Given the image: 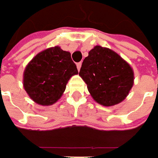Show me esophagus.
Listing matches in <instances>:
<instances>
[{
  "label": "esophagus",
  "mask_w": 158,
  "mask_h": 158,
  "mask_svg": "<svg viewBox=\"0 0 158 158\" xmlns=\"http://www.w3.org/2000/svg\"><path fill=\"white\" fill-rule=\"evenodd\" d=\"M77 70H80V69H81V62H80V63H77Z\"/></svg>",
  "instance_id": "34e87169"
}]
</instances>
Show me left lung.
Here are the masks:
<instances>
[{"label":"left lung","instance_id":"obj_1","mask_svg":"<svg viewBox=\"0 0 158 158\" xmlns=\"http://www.w3.org/2000/svg\"><path fill=\"white\" fill-rule=\"evenodd\" d=\"M80 77L97 103L112 106L122 102L134 85V71L119 54L95 46L82 62Z\"/></svg>","mask_w":158,"mask_h":158}]
</instances>
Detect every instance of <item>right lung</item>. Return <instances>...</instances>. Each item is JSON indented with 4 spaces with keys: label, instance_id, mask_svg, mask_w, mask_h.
<instances>
[{
    "label": "right lung",
    "instance_id": "1",
    "mask_svg": "<svg viewBox=\"0 0 158 158\" xmlns=\"http://www.w3.org/2000/svg\"><path fill=\"white\" fill-rule=\"evenodd\" d=\"M77 74L70 52L53 47L39 52L28 64L23 72V88L35 103L51 106L60 99L68 81Z\"/></svg>",
    "mask_w": 158,
    "mask_h": 158
}]
</instances>
